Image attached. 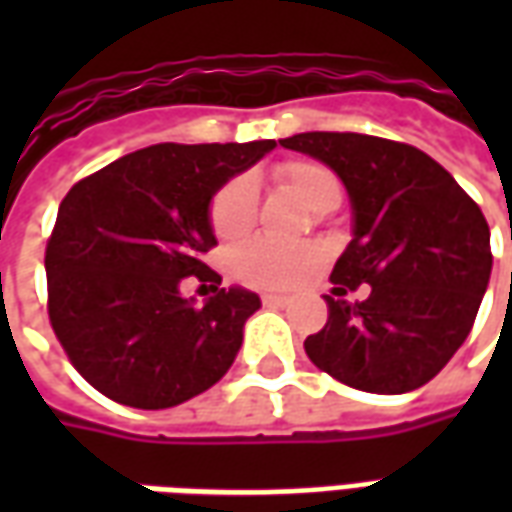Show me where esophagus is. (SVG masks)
Returning <instances> with one entry per match:
<instances>
[{
    "mask_svg": "<svg viewBox=\"0 0 512 512\" xmlns=\"http://www.w3.org/2000/svg\"><path fill=\"white\" fill-rule=\"evenodd\" d=\"M288 301V296H277V293H266V296H263V304H266V307H285Z\"/></svg>",
    "mask_w": 512,
    "mask_h": 512,
    "instance_id": "obj_1",
    "label": "esophagus"
}]
</instances>
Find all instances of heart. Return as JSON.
Here are the masks:
<instances>
[{"mask_svg":"<svg viewBox=\"0 0 512 512\" xmlns=\"http://www.w3.org/2000/svg\"><path fill=\"white\" fill-rule=\"evenodd\" d=\"M279 186L290 191L312 213H326L343 200V183L332 167L312 158H293L277 167ZM255 183L238 175L216 191L211 202V227L222 241H235L249 233L255 222ZM318 266V249L310 244H277L255 238L238 246L230 257V271L252 288L285 290L310 277Z\"/></svg>","mask_w":512,"mask_h":512,"instance_id":"1","label":"heart"}]
</instances>
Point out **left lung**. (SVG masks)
<instances>
[{"mask_svg": "<svg viewBox=\"0 0 512 512\" xmlns=\"http://www.w3.org/2000/svg\"><path fill=\"white\" fill-rule=\"evenodd\" d=\"M343 180L354 238L332 271L329 321L304 340L337 381L403 395L447 365L472 332L491 279V233L477 202L417 147L367 134L279 139ZM370 284L362 302L344 293Z\"/></svg>", "mask_w": 512, "mask_h": 512, "instance_id": "1", "label": "left lung"}]
</instances>
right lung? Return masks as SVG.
Segmentation results:
<instances>
[{
  "instance_id": "add662e5",
  "label": "right lung",
  "mask_w": 512,
  "mask_h": 512,
  "mask_svg": "<svg viewBox=\"0 0 512 512\" xmlns=\"http://www.w3.org/2000/svg\"><path fill=\"white\" fill-rule=\"evenodd\" d=\"M274 139L150 145L79 180L46 246L49 321L73 367L131 408H172L211 389L244 343L257 293L219 288L202 263L216 246L211 200L274 150ZM197 276L217 293H179Z\"/></svg>"
}]
</instances>
